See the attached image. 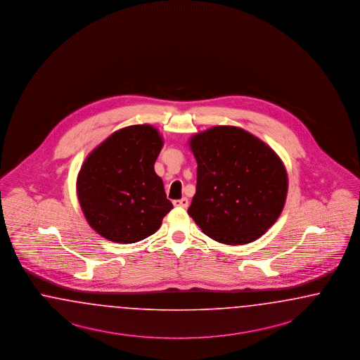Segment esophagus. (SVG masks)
<instances>
[{
  "mask_svg": "<svg viewBox=\"0 0 360 360\" xmlns=\"http://www.w3.org/2000/svg\"><path fill=\"white\" fill-rule=\"evenodd\" d=\"M173 205H174L175 207H184L186 208L188 206V199L187 198H182V199H178V200H174L173 202Z\"/></svg>",
  "mask_w": 360,
  "mask_h": 360,
  "instance_id": "1",
  "label": "esophagus"
}]
</instances>
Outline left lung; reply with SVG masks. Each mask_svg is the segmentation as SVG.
I'll use <instances>...</instances> for the list:
<instances>
[{"label": "left lung", "mask_w": 360, "mask_h": 360, "mask_svg": "<svg viewBox=\"0 0 360 360\" xmlns=\"http://www.w3.org/2000/svg\"><path fill=\"white\" fill-rule=\"evenodd\" d=\"M196 191L188 215L211 239L241 245L259 239L283 211L288 175L283 161L257 137L220 125L190 140Z\"/></svg>", "instance_id": "8db88e82"}]
</instances>
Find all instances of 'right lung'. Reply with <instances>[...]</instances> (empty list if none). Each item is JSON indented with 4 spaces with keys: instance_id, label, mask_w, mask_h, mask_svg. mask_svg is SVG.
<instances>
[{
    "instance_id": "add662e5",
    "label": "right lung",
    "mask_w": 360,
    "mask_h": 360,
    "mask_svg": "<svg viewBox=\"0 0 360 360\" xmlns=\"http://www.w3.org/2000/svg\"><path fill=\"white\" fill-rule=\"evenodd\" d=\"M164 141L152 125L115 131L91 153L77 175V198L103 238L129 244L161 227L173 208L154 162Z\"/></svg>"
}]
</instances>
